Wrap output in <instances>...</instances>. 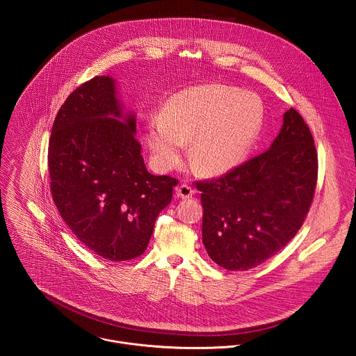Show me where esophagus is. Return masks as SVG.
<instances>
[{"label": "esophagus", "mask_w": 356, "mask_h": 356, "mask_svg": "<svg viewBox=\"0 0 356 356\" xmlns=\"http://www.w3.org/2000/svg\"><path fill=\"white\" fill-rule=\"evenodd\" d=\"M176 194L180 198H188V197H191L194 194V190L188 184H181V186H179L176 188Z\"/></svg>", "instance_id": "34e87169"}]
</instances>
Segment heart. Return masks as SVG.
Masks as SVG:
<instances>
[{
    "label": "heart",
    "instance_id": "heart-1",
    "mask_svg": "<svg viewBox=\"0 0 356 356\" xmlns=\"http://www.w3.org/2000/svg\"><path fill=\"white\" fill-rule=\"evenodd\" d=\"M262 122L258 95L227 84H202L172 95L163 113L150 117L146 140L159 170L173 169L188 142V158L197 170L217 176L241 163Z\"/></svg>",
    "mask_w": 356,
    "mask_h": 356
}]
</instances>
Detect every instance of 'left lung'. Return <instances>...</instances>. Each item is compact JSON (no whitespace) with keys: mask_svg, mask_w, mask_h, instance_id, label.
I'll list each match as a JSON object with an SVG mask.
<instances>
[{"mask_svg":"<svg viewBox=\"0 0 356 356\" xmlns=\"http://www.w3.org/2000/svg\"><path fill=\"white\" fill-rule=\"evenodd\" d=\"M317 175L313 135L290 108L266 152L218 179L195 183L209 257L227 270H248L272 258L301 228Z\"/></svg>","mask_w":356,"mask_h":356,"instance_id":"left-lung-1","label":"left lung"}]
</instances>
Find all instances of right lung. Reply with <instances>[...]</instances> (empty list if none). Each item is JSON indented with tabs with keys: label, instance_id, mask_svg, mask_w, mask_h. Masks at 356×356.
Here are the masks:
<instances>
[{
	"label": "right lung",
	"instance_id": "obj_1",
	"mask_svg": "<svg viewBox=\"0 0 356 356\" xmlns=\"http://www.w3.org/2000/svg\"><path fill=\"white\" fill-rule=\"evenodd\" d=\"M135 132V115L122 114L114 79L95 76L66 98L49 139L50 191L63 221L113 262L146 250L179 183L146 170Z\"/></svg>",
	"mask_w": 356,
	"mask_h": 356
}]
</instances>
